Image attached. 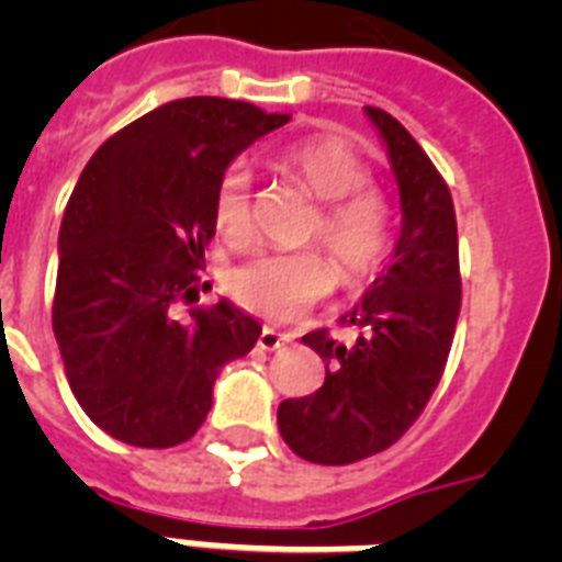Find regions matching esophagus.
Instances as JSON below:
<instances>
[{
	"label": "esophagus",
	"instance_id": "esophagus-1",
	"mask_svg": "<svg viewBox=\"0 0 562 562\" xmlns=\"http://www.w3.org/2000/svg\"><path fill=\"white\" fill-rule=\"evenodd\" d=\"M289 341H291L289 335L277 333V329H271V326H265L262 333H259V341H256V347L265 352H277V350H282V347H285Z\"/></svg>",
	"mask_w": 562,
	"mask_h": 562
}]
</instances>
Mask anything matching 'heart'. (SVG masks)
I'll return each mask as SVG.
<instances>
[{"label":"heart","mask_w":562,"mask_h":562,"mask_svg":"<svg viewBox=\"0 0 562 562\" xmlns=\"http://www.w3.org/2000/svg\"><path fill=\"white\" fill-rule=\"evenodd\" d=\"M280 166L321 201L312 238H321L341 265L344 277L361 280L379 268L391 247V206L368 183V166L350 145L335 136H312L289 145ZM212 218L224 238L250 229V171L229 166L218 180ZM335 285V265L321 250H268L229 277V294L259 317L285 324L324 300Z\"/></svg>","instance_id":"1"}]
</instances>
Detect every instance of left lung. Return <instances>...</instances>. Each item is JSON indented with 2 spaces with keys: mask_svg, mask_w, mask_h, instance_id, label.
I'll list each match as a JSON object with an SVG mask.
<instances>
[{
  "mask_svg": "<svg viewBox=\"0 0 562 562\" xmlns=\"http://www.w3.org/2000/svg\"><path fill=\"white\" fill-rule=\"evenodd\" d=\"M364 113L382 136L400 187V238L387 268L341 317L359 329L356 344L335 341L326 329L303 335V344L326 361V379L312 396L280 402L277 411L291 452L324 467L384 452L414 426L443 375L461 315L449 187L391 113Z\"/></svg>",
  "mask_w": 562,
  "mask_h": 562,
  "instance_id": "8db88e82",
  "label": "left lung"
}]
</instances>
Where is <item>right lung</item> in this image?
I'll list each match as a JSON object with an SVG mask.
<instances>
[{"label":"right lung","instance_id":"add662e5","mask_svg":"<svg viewBox=\"0 0 562 562\" xmlns=\"http://www.w3.org/2000/svg\"><path fill=\"white\" fill-rule=\"evenodd\" d=\"M247 101L194 95L145 113L92 154L57 236L52 326L83 414L122 443L169 449L198 431L224 364L262 326L229 300H198L221 175L289 122Z\"/></svg>","mask_w":562,"mask_h":562}]
</instances>
